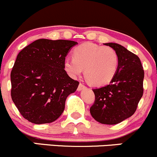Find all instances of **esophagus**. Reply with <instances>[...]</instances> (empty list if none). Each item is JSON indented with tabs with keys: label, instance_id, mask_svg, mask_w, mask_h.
<instances>
[{
	"label": "esophagus",
	"instance_id": "esophagus-1",
	"mask_svg": "<svg viewBox=\"0 0 157 157\" xmlns=\"http://www.w3.org/2000/svg\"><path fill=\"white\" fill-rule=\"evenodd\" d=\"M85 88H86V86L83 85V83H80L78 86V88H77V90H78V91H81V90H83V89H85Z\"/></svg>",
	"mask_w": 157,
	"mask_h": 157
}]
</instances>
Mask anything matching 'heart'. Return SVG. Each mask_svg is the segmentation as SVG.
<instances>
[{
	"label": "heart",
	"instance_id": "heart-1",
	"mask_svg": "<svg viewBox=\"0 0 157 157\" xmlns=\"http://www.w3.org/2000/svg\"><path fill=\"white\" fill-rule=\"evenodd\" d=\"M74 58L66 57L64 68L70 77L75 78L83 73L92 85L110 83L117 72L120 58L114 49L86 42L74 49Z\"/></svg>",
	"mask_w": 157,
	"mask_h": 157
}]
</instances>
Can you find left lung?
Returning a JSON list of instances; mask_svg holds the SVG:
<instances>
[{"label": "left lung", "instance_id": "left-lung-1", "mask_svg": "<svg viewBox=\"0 0 157 157\" xmlns=\"http://www.w3.org/2000/svg\"><path fill=\"white\" fill-rule=\"evenodd\" d=\"M117 51L120 64L110 84L95 89V99L90 108L92 117L102 124L114 125L134 114L143 95L144 72L140 59L123 46L107 43Z\"/></svg>", "mask_w": 157, "mask_h": 157}]
</instances>
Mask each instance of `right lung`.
Masks as SVG:
<instances>
[{
    "label": "right lung",
    "mask_w": 157,
    "mask_h": 157,
    "mask_svg": "<svg viewBox=\"0 0 157 157\" xmlns=\"http://www.w3.org/2000/svg\"><path fill=\"white\" fill-rule=\"evenodd\" d=\"M77 42L39 39L18 54L10 74L11 97L25 119L49 123L63 113L65 100L79 82L64 68L66 56Z\"/></svg>",
    "instance_id": "obj_1"
}]
</instances>
